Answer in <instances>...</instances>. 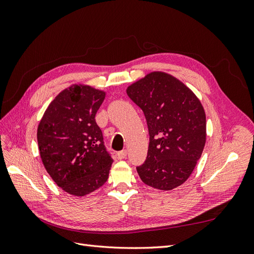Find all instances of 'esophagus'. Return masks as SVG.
I'll return each instance as SVG.
<instances>
[{
    "instance_id": "esophagus-1",
    "label": "esophagus",
    "mask_w": 254,
    "mask_h": 254,
    "mask_svg": "<svg viewBox=\"0 0 254 254\" xmlns=\"http://www.w3.org/2000/svg\"><path fill=\"white\" fill-rule=\"evenodd\" d=\"M117 156H118V159H120V160H122V159H125V158H126V156H127V151H126V150L119 151V152L117 153Z\"/></svg>"
}]
</instances>
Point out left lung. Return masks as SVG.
<instances>
[{
    "mask_svg": "<svg viewBox=\"0 0 254 254\" xmlns=\"http://www.w3.org/2000/svg\"><path fill=\"white\" fill-rule=\"evenodd\" d=\"M143 110L149 131L145 162L136 167L147 186L171 190L186 182L203 151L206 122L194 92L173 75L151 72L126 90Z\"/></svg>",
    "mask_w": 254,
    "mask_h": 254,
    "instance_id": "1",
    "label": "left lung"
}]
</instances>
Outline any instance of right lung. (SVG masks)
Returning <instances> with one entry per match:
<instances>
[{"label":"right lung","mask_w":254,"mask_h":254,"mask_svg":"<svg viewBox=\"0 0 254 254\" xmlns=\"http://www.w3.org/2000/svg\"><path fill=\"white\" fill-rule=\"evenodd\" d=\"M105 96V91L72 84L53 99L38 125V147L45 170L73 196L92 193L109 177L113 160L95 122Z\"/></svg>","instance_id":"1"}]
</instances>
